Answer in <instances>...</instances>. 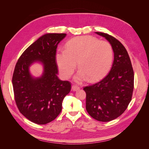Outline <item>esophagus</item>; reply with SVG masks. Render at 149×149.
Listing matches in <instances>:
<instances>
[{
  "label": "esophagus",
  "instance_id": "34e87169",
  "mask_svg": "<svg viewBox=\"0 0 149 149\" xmlns=\"http://www.w3.org/2000/svg\"><path fill=\"white\" fill-rule=\"evenodd\" d=\"M80 89L79 87L77 86H73L71 87V90L73 91H78V90H79Z\"/></svg>",
  "mask_w": 149,
  "mask_h": 149
}]
</instances>
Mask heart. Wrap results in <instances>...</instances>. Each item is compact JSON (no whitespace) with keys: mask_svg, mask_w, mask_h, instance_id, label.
<instances>
[{"mask_svg":"<svg viewBox=\"0 0 149 149\" xmlns=\"http://www.w3.org/2000/svg\"><path fill=\"white\" fill-rule=\"evenodd\" d=\"M113 56V49L108 42L92 36H81L70 40L66 49L57 52L56 62L63 78H69L78 63L80 70L74 77L76 81L81 83L87 78L93 81L109 71Z\"/></svg>","mask_w":149,"mask_h":149,"instance_id":"heart-1","label":"heart"}]
</instances>
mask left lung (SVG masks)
Listing matches in <instances>:
<instances>
[{
  "instance_id": "1",
  "label": "left lung",
  "mask_w": 149,
  "mask_h": 149,
  "mask_svg": "<svg viewBox=\"0 0 149 149\" xmlns=\"http://www.w3.org/2000/svg\"><path fill=\"white\" fill-rule=\"evenodd\" d=\"M95 33L104 37L111 45L114 61L104 78L83 88L86 93V109L94 119L109 122L123 114L131 101L134 71L128 53L119 40L107 33Z\"/></svg>"
}]
</instances>
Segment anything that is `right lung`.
<instances>
[{"label": "right lung", "instance_id": "add662e5", "mask_svg": "<svg viewBox=\"0 0 149 149\" xmlns=\"http://www.w3.org/2000/svg\"><path fill=\"white\" fill-rule=\"evenodd\" d=\"M66 33H46L26 48L15 67L12 84L19 110L37 124L50 123L60 114L62 102L71 90L68 81L58 77L56 51ZM38 62L43 66L39 77L31 74L29 67Z\"/></svg>", "mask_w": 149, "mask_h": 149}]
</instances>
